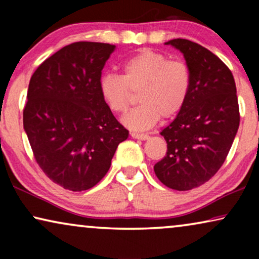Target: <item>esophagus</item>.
Segmentation results:
<instances>
[{
    "label": "esophagus",
    "mask_w": 259,
    "mask_h": 259,
    "mask_svg": "<svg viewBox=\"0 0 259 259\" xmlns=\"http://www.w3.org/2000/svg\"><path fill=\"white\" fill-rule=\"evenodd\" d=\"M131 136L134 139H138V140H147L150 136H147V134H144V133H137V132H132L131 133Z\"/></svg>",
    "instance_id": "1"
}]
</instances>
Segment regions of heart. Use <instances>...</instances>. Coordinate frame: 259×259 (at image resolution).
<instances>
[{
  "label": "heart",
  "instance_id": "1",
  "mask_svg": "<svg viewBox=\"0 0 259 259\" xmlns=\"http://www.w3.org/2000/svg\"><path fill=\"white\" fill-rule=\"evenodd\" d=\"M192 86L190 67L183 60L143 48L125 60L122 75L107 73L99 80L102 100L111 111L125 113L132 102V92H139L140 106L123 116V125L145 131L153 127L161 115L173 118L189 100Z\"/></svg>",
  "mask_w": 259,
  "mask_h": 259
}]
</instances>
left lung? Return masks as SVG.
<instances>
[{
	"mask_svg": "<svg viewBox=\"0 0 259 259\" xmlns=\"http://www.w3.org/2000/svg\"><path fill=\"white\" fill-rule=\"evenodd\" d=\"M165 45L184 54L192 86L186 105L161 131L167 152L154 172L169 189L189 191L208 182L224 164L239 127L238 99L231 70L217 55L185 38Z\"/></svg>",
	"mask_w": 259,
	"mask_h": 259,
	"instance_id": "left-lung-1",
	"label": "left lung"
}]
</instances>
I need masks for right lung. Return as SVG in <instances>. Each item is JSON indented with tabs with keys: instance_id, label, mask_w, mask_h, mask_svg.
I'll return each mask as SVG.
<instances>
[{
	"instance_id": "1",
	"label": "right lung",
	"mask_w": 259,
	"mask_h": 259,
	"mask_svg": "<svg viewBox=\"0 0 259 259\" xmlns=\"http://www.w3.org/2000/svg\"><path fill=\"white\" fill-rule=\"evenodd\" d=\"M114 45L80 41L45 60L30 77L23 127L36 162L70 191L97 185L128 131L102 100L99 80Z\"/></svg>"
}]
</instances>
